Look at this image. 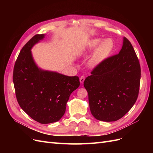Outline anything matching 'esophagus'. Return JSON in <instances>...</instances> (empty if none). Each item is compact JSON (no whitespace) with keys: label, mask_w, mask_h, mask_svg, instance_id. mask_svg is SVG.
Returning a JSON list of instances; mask_svg holds the SVG:
<instances>
[{"label":"esophagus","mask_w":153,"mask_h":153,"mask_svg":"<svg viewBox=\"0 0 153 153\" xmlns=\"http://www.w3.org/2000/svg\"><path fill=\"white\" fill-rule=\"evenodd\" d=\"M84 80H85V76H82L80 78V82L81 84H83V83H84Z\"/></svg>","instance_id":"34e87169"}]
</instances>
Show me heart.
Wrapping results in <instances>:
<instances>
[{"instance_id": "1", "label": "heart", "mask_w": 153, "mask_h": 153, "mask_svg": "<svg viewBox=\"0 0 153 153\" xmlns=\"http://www.w3.org/2000/svg\"><path fill=\"white\" fill-rule=\"evenodd\" d=\"M101 39H94L90 41L88 45L89 49L92 50L99 45L91 60V65L92 66H95L103 62L108 57L114 49V43L112 39L106 38L102 40L101 42Z\"/></svg>"}]
</instances>
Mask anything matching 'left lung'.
Masks as SVG:
<instances>
[{
  "mask_svg": "<svg viewBox=\"0 0 153 153\" xmlns=\"http://www.w3.org/2000/svg\"><path fill=\"white\" fill-rule=\"evenodd\" d=\"M84 82L92 115L99 121H115L129 112L138 98L141 69L132 45L123 38L118 54L98 64Z\"/></svg>",
  "mask_w": 153,
  "mask_h": 153,
  "instance_id": "8db88e82",
  "label": "left lung"
}]
</instances>
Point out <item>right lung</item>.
<instances>
[{"mask_svg": "<svg viewBox=\"0 0 153 153\" xmlns=\"http://www.w3.org/2000/svg\"><path fill=\"white\" fill-rule=\"evenodd\" d=\"M45 38L36 34L22 48L15 62L13 80L18 103L24 112L41 124L58 121L66 112L72 92L80 85L79 78L42 70L31 53L33 46Z\"/></svg>", "mask_w": 153, "mask_h": 153, "instance_id": "1", "label": "right lung"}]
</instances>
